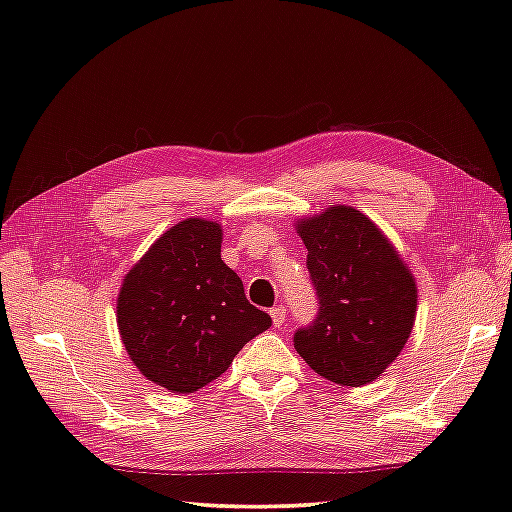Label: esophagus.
I'll list each match as a JSON object with an SVG mask.
<instances>
[{"label":"esophagus","instance_id":"1","mask_svg":"<svg viewBox=\"0 0 512 512\" xmlns=\"http://www.w3.org/2000/svg\"><path fill=\"white\" fill-rule=\"evenodd\" d=\"M271 318H273V325H275V327H282L284 318H287V309H284L282 305H275V307L271 309Z\"/></svg>","mask_w":512,"mask_h":512}]
</instances>
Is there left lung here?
<instances>
[{
    "label": "left lung",
    "instance_id": "8db88e82",
    "mask_svg": "<svg viewBox=\"0 0 512 512\" xmlns=\"http://www.w3.org/2000/svg\"><path fill=\"white\" fill-rule=\"evenodd\" d=\"M296 230L307 246L318 314L293 334V348L334 384H370L409 341L418 311L415 277L384 232L354 207H327L300 219Z\"/></svg>",
    "mask_w": 512,
    "mask_h": 512
}]
</instances>
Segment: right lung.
<instances>
[{"instance_id": "1", "label": "right lung", "mask_w": 512, "mask_h": 512, "mask_svg": "<svg viewBox=\"0 0 512 512\" xmlns=\"http://www.w3.org/2000/svg\"><path fill=\"white\" fill-rule=\"evenodd\" d=\"M216 221L169 228L128 271L117 325L142 375L171 393H194L230 368L244 345L271 327L244 282L221 259Z\"/></svg>"}]
</instances>
